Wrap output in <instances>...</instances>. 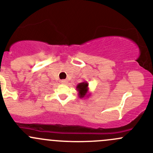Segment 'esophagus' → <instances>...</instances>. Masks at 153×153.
Instances as JSON below:
<instances>
[{
  "label": "esophagus",
  "mask_w": 153,
  "mask_h": 153,
  "mask_svg": "<svg viewBox=\"0 0 153 153\" xmlns=\"http://www.w3.org/2000/svg\"><path fill=\"white\" fill-rule=\"evenodd\" d=\"M61 83H62V85H65V84L67 83V81L66 80H62V81H61Z\"/></svg>",
  "instance_id": "esophagus-1"
}]
</instances>
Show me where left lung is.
<instances>
[{
    "label": "left lung",
    "instance_id": "8db88e82",
    "mask_svg": "<svg viewBox=\"0 0 153 153\" xmlns=\"http://www.w3.org/2000/svg\"><path fill=\"white\" fill-rule=\"evenodd\" d=\"M76 90L78 92V96L80 98L88 97L91 95L89 94V88H88V83L87 81H84L77 85Z\"/></svg>",
    "mask_w": 153,
    "mask_h": 153
}]
</instances>
